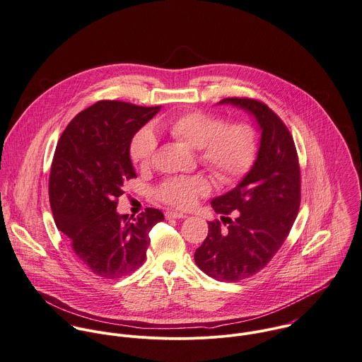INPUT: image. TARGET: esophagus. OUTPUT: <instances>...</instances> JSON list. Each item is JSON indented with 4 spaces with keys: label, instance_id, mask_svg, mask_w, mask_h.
<instances>
[{
    "label": "esophagus",
    "instance_id": "obj_1",
    "mask_svg": "<svg viewBox=\"0 0 362 362\" xmlns=\"http://www.w3.org/2000/svg\"><path fill=\"white\" fill-rule=\"evenodd\" d=\"M165 216H166V218H186L187 216L186 214H183V213H179V211H173V210H168L166 213H165Z\"/></svg>",
    "mask_w": 362,
    "mask_h": 362
}]
</instances>
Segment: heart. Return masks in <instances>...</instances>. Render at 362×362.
I'll return each mask as SVG.
<instances>
[{
    "label": "heart",
    "mask_w": 362,
    "mask_h": 362,
    "mask_svg": "<svg viewBox=\"0 0 362 362\" xmlns=\"http://www.w3.org/2000/svg\"><path fill=\"white\" fill-rule=\"evenodd\" d=\"M160 128L173 138L199 151V159L217 179L234 182L243 177L255 159L257 135L245 122H228L220 115L192 111L162 122ZM156 151L155 134L145 128L131 144V159L141 168L149 166ZM210 185L203 176L170 177L156 190V196L175 207L189 209L197 197L209 193Z\"/></svg>",
    "instance_id": "b5f03b06"
}]
</instances>
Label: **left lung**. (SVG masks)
<instances>
[{
  "label": "left lung",
  "mask_w": 362,
  "mask_h": 362,
  "mask_svg": "<svg viewBox=\"0 0 362 362\" xmlns=\"http://www.w3.org/2000/svg\"><path fill=\"white\" fill-rule=\"evenodd\" d=\"M217 104L244 110L261 132L250 172L233 190L211 200L217 214L235 218L226 217L227 230L218 221L209 223V235L194 252L204 274L235 282L261 271L286 240L300 206V170L293 138L268 105L237 97Z\"/></svg>",
  "instance_id": "1"
}]
</instances>
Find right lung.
I'll return each mask as SVG.
<instances>
[{"mask_svg": "<svg viewBox=\"0 0 362 362\" xmlns=\"http://www.w3.org/2000/svg\"><path fill=\"white\" fill-rule=\"evenodd\" d=\"M159 110L98 101L78 112L57 142L49 177L54 224L98 276L118 279L142 265L149 231L165 220L151 207L135 218L117 211L125 182L136 177L131 141Z\"/></svg>", "mask_w": 362, "mask_h": 362, "instance_id": "add662e5", "label": "right lung"}]
</instances>
